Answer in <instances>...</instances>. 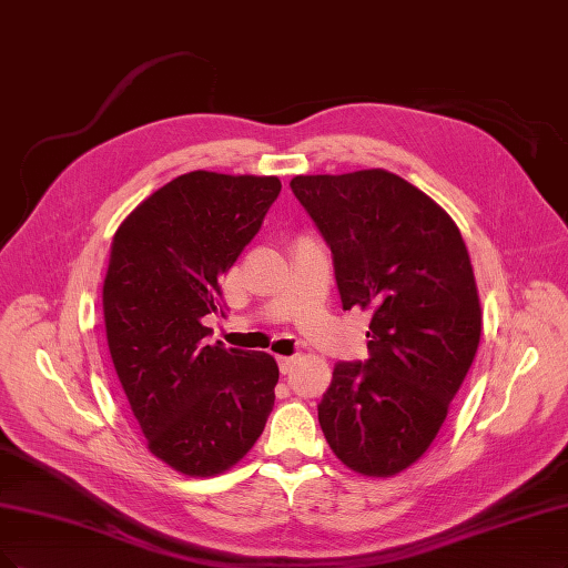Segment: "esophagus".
<instances>
[{"label":"esophagus","mask_w":568,"mask_h":568,"mask_svg":"<svg viewBox=\"0 0 568 568\" xmlns=\"http://www.w3.org/2000/svg\"><path fill=\"white\" fill-rule=\"evenodd\" d=\"M296 362H298V357H277V364H280L282 374H288V371L296 366Z\"/></svg>","instance_id":"esophagus-1"}]
</instances>
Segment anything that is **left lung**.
I'll list each match as a JSON object with an SVG mask.
<instances>
[{
  "mask_svg": "<svg viewBox=\"0 0 568 568\" xmlns=\"http://www.w3.org/2000/svg\"><path fill=\"white\" fill-rule=\"evenodd\" d=\"M291 190L331 248L343 310L371 312L368 359L336 364L322 433L349 470L397 475L433 444L477 355L470 256L448 213L395 173L296 175Z\"/></svg>",
  "mask_w": 568,
  "mask_h": 568,
  "instance_id": "obj_1",
  "label": "left lung"
}]
</instances>
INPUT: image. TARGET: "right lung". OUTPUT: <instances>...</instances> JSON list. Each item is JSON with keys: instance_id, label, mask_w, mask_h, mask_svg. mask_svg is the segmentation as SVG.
Segmentation results:
<instances>
[{"instance_id": "obj_1", "label": "right lung", "mask_w": 568, "mask_h": 568, "mask_svg": "<svg viewBox=\"0 0 568 568\" xmlns=\"http://www.w3.org/2000/svg\"><path fill=\"white\" fill-rule=\"evenodd\" d=\"M275 175L192 171L114 232L103 284L108 347L148 448L190 477L221 475L263 435L280 368L267 352L206 345L221 280L280 197Z\"/></svg>"}]
</instances>
